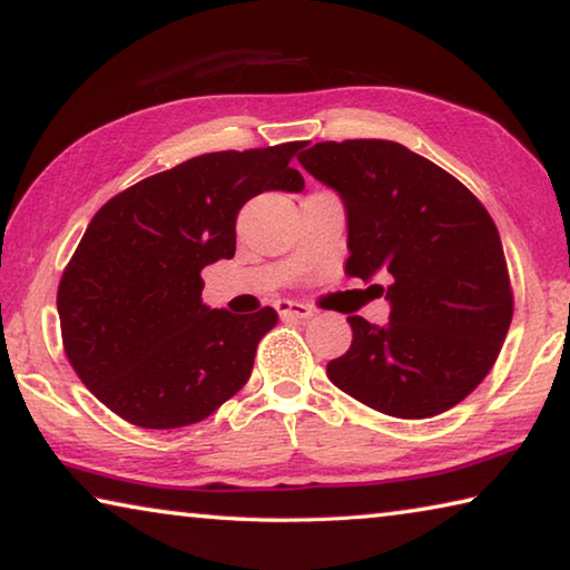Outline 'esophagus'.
Returning <instances> with one entry per match:
<instances>
[{
	"mask_svg": "<svg viewBox=\"0 0 570 570\" xmlns=\"http://www.w3.org/2000/svg\"><path fill=\"white\" fill-rule=\"evenodd\" d=\"M276 312L282 320H308V316H314L312 308L298 302H278Z\"/></svg>",
	"mask_w": 570,
	"mask_h": 570,
	"instance_id": "34e87169",
	"label": "esophagus"
}]
</instances>
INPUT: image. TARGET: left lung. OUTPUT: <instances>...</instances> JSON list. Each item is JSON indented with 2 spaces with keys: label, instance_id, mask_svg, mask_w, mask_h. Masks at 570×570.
<instances>
[{
  "label": "left lung",
  "instance_id": "1",
  "mask_svg": "<svg viewBox=\"0 0 570 570\" xmlns=\"http://www.w3.org/2000/svg\"><path fill=\"white\" fill-rule=\"evenodd\" d=\"M298 163L344 200L346 274L390 278V322L350 316L354 340L326 364L330 380L390 417L455 407L493 370L513 320L503 244L485 206L392 140L316 142Z\"/></svg>",
  "mask_w": 570,
  "mask_h": 570
}]
</instances>
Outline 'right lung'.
<instances>
[{
  "label": "right lung",
  "instance_id": "right-lung-1",
  "mask_svg": "<svg viewBox=\"0 0 570 570\" xmlns=\"http://www.w3.org/2000/svg\"><path fill=\"white\" fill-rule=\"evenodd\" d=\"M306 140L220 150L112 196L57 288L62 346L105 407L146 430L206 420L244 387L272 306L228 314L200 302L208 264L236 254V216L264 190H302Z\"/></svg>",
  "mask_w": 570,
  "mask_h": 570
}]
</instances>
